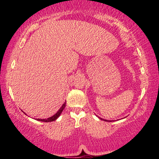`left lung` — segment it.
Segmentation results:
<instances>
[{
  "label": "left lung",
  "instance_id": "8db88e82",
  "mask_svg": "<svg viewBox=\"0 0 159 159\" xmlns=\"http://www.w3.org/2000/svg\"><path fill=\"white\" fill-rule=\"evenodd\" d=\"M100 119H101V118H100ZM102 120V119H101ZM104 121H107V120H104Z\"/></svg>",
  "mask_w": 159,
  "mask_h": 159
}]
</instances>
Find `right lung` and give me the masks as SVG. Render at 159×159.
<instances>
[{"label": "right lung", "instance_id": "obj_1", "mask_svg": "<svg viewBox=\"0 0 159 159\" xmlns=\"http://www.w3.org/2000/svg\"><path fill=\"white\" fill-rule=\"evenodd\" d=\"M65 106H66V103H65L62 105V106L61 108H59V110L56 113L54 114L53 116H51V117L49 118H47V119H37V120H39V121H41V122H53V121H55V120L57 119L58 117L60 116V114H61L62 111L64 110V108H65Z\"/></svg>", "mask_w": 159, "mask_h": 159}]
</instances>
